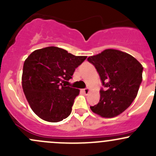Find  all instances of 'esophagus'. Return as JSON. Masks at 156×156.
<instances>
[{
  "label": "esophagus",
  "mask_w": 156,
  "mask_h": 156,
  "mask_svg": "<svg viewBox=\"0 0 156 156\" xmlns=\"http://www.w3.org/2000/svg\"><path fill=\"white\" fill-rule=\"evenodd\" d=\"M83 92H84L85 94H88L90 92V89L89 88H84V89L83 90Z\"/></svg>",
  "instance_id": "esophagus-1"
}]
</instances>
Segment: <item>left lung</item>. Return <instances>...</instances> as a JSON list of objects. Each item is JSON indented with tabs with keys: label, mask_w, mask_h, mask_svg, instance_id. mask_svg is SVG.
Wrapping results in <instances>:
<instances>
[{
	"label": "left lung",
	"mask_w": 156,
	"mask_h": 156,
	"mask_svg": "<svg viewBox=\"0 0 156 156\" xmlns=\"http://www.w3.org/2000/svg\"><path fill=\"white\" fill-rule=\"evenodd\" d=\"M95 66L105 88L100 89L99 103L90 106L103 118L119 115L131 105L142 82V65L125 52L107 49L87 58Z\"/></svg>",
	"instance_id": "obj_1"
}]
</instances>
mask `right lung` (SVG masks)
<instances>
[{"instance_id":"1","label":"right lung","mask_w":156,"mask_h":156,"mask_svg":"<svg viewBox=\"0 0 156 156\" xmlns=\"http://www.w3.org/2000/svg\"><path fill=\"white\" fill-rule=\"evenodd\" d=\"M87 56H74L56 47L34 50L23 65L22 85L30 107L43 120L58 122L72 112L79 90L62 84Z\"/></svg>"}]
</instances>
